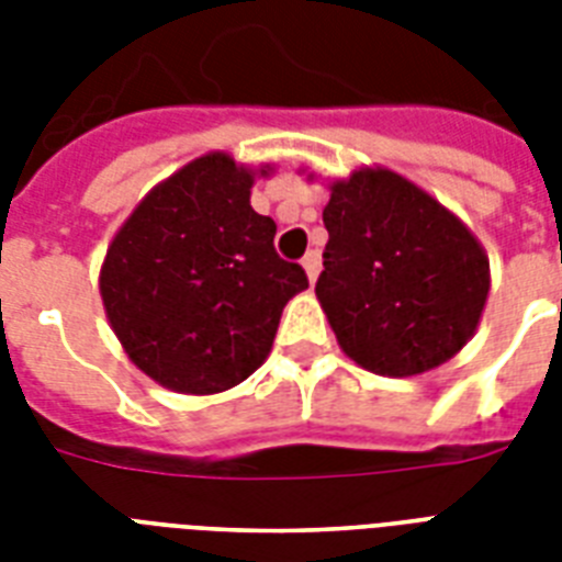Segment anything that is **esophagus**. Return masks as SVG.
Here are the masks:
<instances>
[{
  "mask_svg": "<svg viewBox=\"0 0 562 562\" xmlns=\"http://www.w3.org/2000/svg\"><path fill=\"white\" fill-rule=\"evenodd\" d=\"M303 268H306L308 282H315L317 273H321V250H308V254L303 256Z\"/></svg>",
  "mask_w": 562,
  "mask_h": 562,
  "instance_id": "1",
  "label": "esophagus"
}]
</instances>
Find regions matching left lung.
I'll list each match as a JSON object with an SVG mask.
<instances>
[{
	"mask_svg": "<svg viewBox=\"0 0 562 562\" xmlns=\"http://www.w3.org/2000/svg\"><path fill=\"white\" fill-rule=\"evenodd\" d=\"M317 300L341 350L379 375L443 364L470 341L490 262L470 229L387 169L356 171L324 210Z\"/></svg>",
	"mask_w": 562,
	"mask_h": 562,
	"instance_id": "left-lung-1",
	"label": "left lung"
}]
</instances>
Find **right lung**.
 Segmentation results:
<instances>
[{"label": "right lung", "mask_w": 562, "mask_h": 562, "mask_svg": "<svg viewBox=\"0 0 562 562\" xmlns=\"http://www.w3.org/2000/svg\"><path fill=\"white\" fill-rule=\"evenodd\" d=\"M254 175L206 154L145 194L101 268L110 326L136 368L180 393L245 382L271 352L282 308L308 289L277 224L250 206Z\"/></svg>", "instance_id": "right-lung-1"}]
</instances>
